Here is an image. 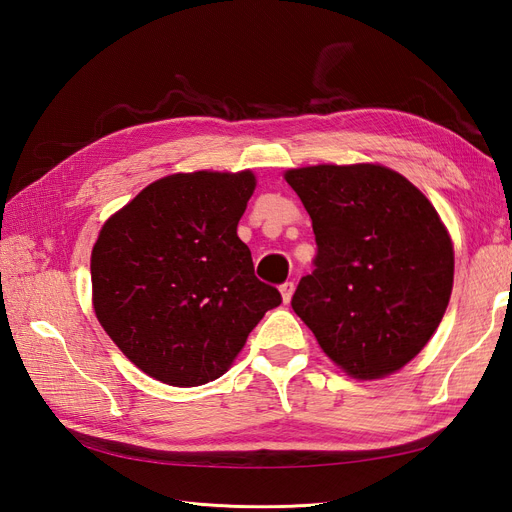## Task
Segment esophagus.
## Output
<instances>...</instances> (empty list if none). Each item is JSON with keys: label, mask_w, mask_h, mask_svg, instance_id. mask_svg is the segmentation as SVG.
I'll return each mask as SVG.
<instances>
[{"label": "esophagus", "mask_w": 512, "mask_h": 512, "mask_svg": "<svg viewBox=\"0 0 512 512\" xmlns=\"http://www.w3.org/2000/svg\"><path fill=\"white\" fill-rule=\"evenodd\" d=\"M280 292H282V299H284V303H288V301L292 299V292H294V284H292V282H284V284L280 286Z\"/></svg>", "instance_id": "34e87169"}]
</instances>
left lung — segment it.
Returning <instances> with one entry per match:
<instances>
[{
	"label": "left lung",
	"instance_id": "8db88e82",
	"mask_svg": "<svg viewBox=\"0 0 512 512\" xmlns=\"http://www.w3.org/2000/svg\"><path fill=\"white\" fill-rule=\"evenodd\" d=\"M316 235L292 309L329 359L374 380L425 348L453 290V243L436 209L384 166L288 170Z\"/></svg>",
	"mask_w": 512,
	"mask_h": 512
}]
</instances>
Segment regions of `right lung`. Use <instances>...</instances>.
<instances>
[{
    "label": "right lung",
    "instance_id": "1",
    "mask_svg": "<svg viewBox=\"0 0 512 512\" xmlns=\"http://www.w3.org/2000/svg\"><path fill=\"white\" fill-rule=\"evenodd\" d=\"M254 188L250 170L170 175L102 226L91 252L96 316L147 376L170 386L220 378L282 303L237 237Z\"/></svg>",
    "mask_w": 512,
    "mask_h": 512
}]
</instances>
